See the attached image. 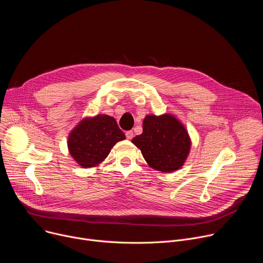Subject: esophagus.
<instances>
[{
    "mask_svg": "<svg viewBox=\"0 0 263 263\" xmlns=\"http://www.w3.org/2000/svg\"><path fill=\"white\" fill-rule=\"evenodd\" d=\"M126 137L128 139H132L133 138V131H127L126 132Z\"/></svg>",
    "mask_w": 263,
    "mask_h": 263,
    "instance_id": "34e87169",
    "label": "esophagus"
}]
</instances>
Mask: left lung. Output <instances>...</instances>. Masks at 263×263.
Returning <instances> with one entry per match:
<instances>
[{
	"mask_svg": "<svg viewBox=\"0 0 263 263\" xmlns=\"http://www.w3.org/2000/svg\"><path fill=\"white\" fill-rule=\"evenodd\" d=\"M132 142L152 168L161 173L180 170L189 157L192 140L184 125L173 115L145 116L142 133Z\"/></svg>",
	"mask_w": 263,
	"mask_h": 263,
	"instance_id": "8db88e82",
	"label": "left lung"
}]
</instances>
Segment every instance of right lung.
<instances>
[{
	"instance_id": "1",
	"label": "right lung",
	"mask_w": 263,
	"mask_h": 263,
	"mask_svg": "<svg viewBox=\"0 0 263 263\" xmlns=\"http://www.w3.org/2000/svg\"><path fill=\"white\" fill-rule=\"evenodd\" d=\"M126 139L115 118L98 115L83 119L74 127L67 139L68 152L80 166H98L109 155L111 148Z\"/></svg>"
}]
</instances>
